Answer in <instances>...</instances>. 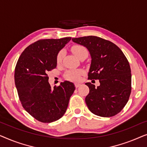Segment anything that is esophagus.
<instances>
[{
    "label": "esophagus",
    "mask_w": 147,
    "mask_h": 147,
    "mask_svg": "<svg viewBox=\"0 0 147 147\" xmlns=\"http://www.w3.org/2000/svg\"><path fill=\"white\" fill-rule=\"evenodd\" d=\"M75 86H76V88H78L79 87V86H80V84H78V83H76L75 84Z\"/></svg>",
    "instance_id": "obj_1"
}]
</instances>
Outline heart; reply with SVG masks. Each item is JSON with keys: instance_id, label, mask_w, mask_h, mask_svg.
Listing matches in <instances>:
<instances>
[{"instance_id": "b5f03b06", "label": "heart", "mask_w": 147, "mask_h": 147, "mask_svg": "<svg viewBox=\"0 0 147 147\" xmlns=\"http://www.w3.org/2000/svg\"><path fill=\"white\" fill-rule=\"evenodd\" d=\"M71 51L76 57L80 58L84 54H88V51L86 48L81 45H75L71 47ZM64 55L63 51L58 52L56 56V62L57 63H60L62 61ZM84 74V70L81 69H69L65 72V78L66 79L71 80V81H79L81 76Z\"/></svg>"}]
</instances>
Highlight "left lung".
Returning a JSON list of instances; mask_svg holds the SVG:
<instances>
[{
  "mask_svg": "<svg viewBox=\"0 0 147 147\" xmlns=\"http://www.w3.org/2000/svg\"><path fill=\"white\" fill-rule=\"evenodd\" d=\"M85 46L92 57L88 80H99L100 85L87 82L90 89L85 101L92 113L111 117L123 109L131 93V70L122 50L112 42L96 36L72 38Z\"/></svg>",
  "mask_w": 147,
  "mask_h": 147,
  "instance_id": "left-lung-1",
  "label": "left lung"
}]
</instances>
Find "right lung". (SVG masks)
Segmentation results:
<instances>
[{
	"instance_id": "obj_1",
	"label": "right lung",
	"mask_w": 147,
	"mask_h": 147,
	"mask_svg": "<svg viewBox=\"0 0 147 147\" xmlns=\"http://www.w3.org/2000/svg\"><path fill=\"white\" fill-rule=\"evenodd\" d=\"M71 37L40 39L28 46L18 59L15 82L22 106L38 121L49 123L67 110L74 84L65 81L52 88L47 72L57 66L56 56Z\"/></svg>"
}]
</instances>
